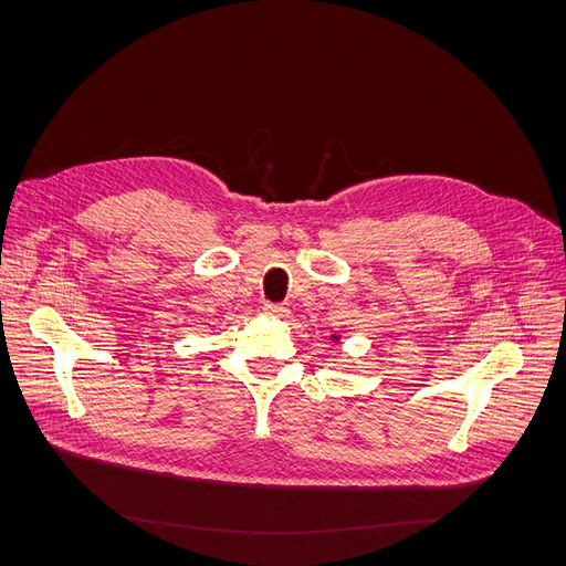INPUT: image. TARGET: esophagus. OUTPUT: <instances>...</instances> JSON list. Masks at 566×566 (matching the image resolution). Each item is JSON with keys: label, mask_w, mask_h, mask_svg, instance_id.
<instances>
[{"label": "esophagus", "mask_w": 566, "mask_h": 566, "mask_svg": "<svg viewBox=\"0 0 566 566\" xmlns=\"http://www.w3.org/2000/svg\"><path fill=\"white\" fill-rule=\"evenodd\" d=\"M263 314H268V316H286L289 307L286 305H275V303H265L263 305Z\"/></svg>", "instance_id": "1"}]
</instances>
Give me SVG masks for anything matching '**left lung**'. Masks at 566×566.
Segmentation results:
<instances>
[{
    "instance_id": "left-lung-1",
    "label": "left lung",
    "mask_w": 566,
    "mask_h": 566,
    "mask_svg": "<svg viewBox=\"0 0 566 566\" xmlns=\"http://www.w3.org/2000/svg\"><path fill=\"white\" fill-rule=\"evenodd\" d=\"M333 342H339V337H337V335H333Z\"/></svg>"
}]
</instances>
